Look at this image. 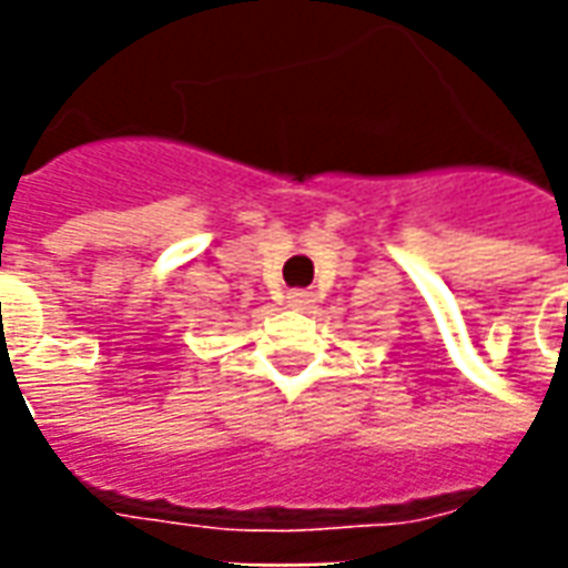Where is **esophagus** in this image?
I'll return each mask as SVG.
<instances>
[{
  "mask_svg": "<svg viewBox=\"0 0 568 568\" xmlns=\"http://www.w3.org/2000/svg\"><path fill=\"white\" fill-rule=\"evenodd\" d=\"M307 304H310V292H292V295H288V307L304 310Z\"/></svg>",
  "mask_w": 568,
  "mask_h": 568,
  "instance_id": "1",
  "label": "esophagus"
}]
</instances>
